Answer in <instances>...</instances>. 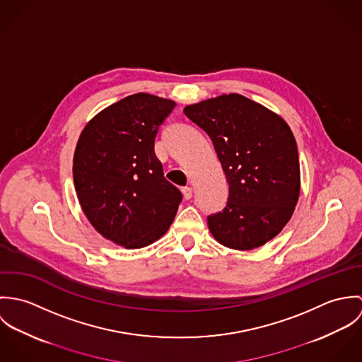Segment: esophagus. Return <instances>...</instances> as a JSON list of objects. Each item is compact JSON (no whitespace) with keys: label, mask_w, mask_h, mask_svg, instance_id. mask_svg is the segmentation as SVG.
Returning a JSON list of instances; mask_svg holds the SVG:
<instances>
[{"label":"esophagus","mask_w":362,"mask_h":362,"mask_svg":"<svg viewBox=\"0 0 362 362\" xmlns=\"http://www.w3.org/2000/svg\"><path fill=\"white\" fill-rule=\"evenodd\" d=\"M181 191H182V195H184V198H185L187 201L192 198V188H191V187H184Z\"/></svg>","instance_id":"obj_1"}]
</instances>
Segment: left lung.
I'll return each instance as SVG.
<instances>
[{
  "mask_svg": "<svg viewBox=\"0 0 362 362\" xmlns=\"http://www.w3.org/2000/svg\"><path fill=\"white\" fill-rule=\"evenodd\" d=\"M184 112L211 139L228 182L227 206L207 217L211 235L237 251L264 245L300 198V157L288 124L238 93L189 104Z\"/></svg>",
  "mask_w": 362,
  "mask_h": 362,
  "instance_id": "1",
  "label": "left lung"
}]
</instances>
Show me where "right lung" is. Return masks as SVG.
Returning <instances> with one entry per match:
<instances>
[{"label": "right lung", "mask_w": 362, "mask_h": 362, "mask_svg": "<svg viewBox=\"0 0 362 362\" xmlns=\"http://www.w3.org/2000/svg\"><path fill=\"white\" fill-rule=\"evenodd\" d=\"M174 107L149 93L127 96L98 112L75 148L74 184L86 218L127 250L163 237L182 199L155 155L157 131Z\"/></svg>", "instance_id": "right-lung-1"}]
</instances>
